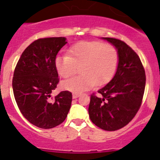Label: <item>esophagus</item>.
Instances as JSON below:
<instances>
[{
  "instance_id": "esophagus-1",
  "label": "esophagus",
  "mask_w": 160,
  "mask_h": 160,
  "mask_svg": "<svg viewBox=\"0 0 160 160\" xmlns=\"http://www.w3.org/2000/svg\"><path fill=\"white\" fill-rule=\"evenodd\" d=\"M80 96V93H76V92L72 93V98H73V99H76V98H78Z\"/></svg>"
}]
</instances>
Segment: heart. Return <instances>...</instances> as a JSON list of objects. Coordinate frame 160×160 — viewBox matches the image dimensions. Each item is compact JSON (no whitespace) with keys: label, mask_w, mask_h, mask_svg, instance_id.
Masks as SVG:
<instances>
[{"label":"heart","mask_w":160,"mask_h":160,"mask_svg":"<svg viewBox=\"0 0 160 160\" xmlns=\"http://www.w3.org/2000/svg\"><path fill=\"white\" fill-rule=\"evenodd\" d=\"M68 54L56 57L55 68L59 76L63 78L74 75L77 68H80L79 77L61 82L63 89L76 93L110 81L119 61L118 51L114 46L100 41L78 43L68 49Z\"/></svg>","instance_id":"heart-1"}]
</instances>
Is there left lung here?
I'll list each match as a JSON object with an SVG mask.
<instances>
[{
	"label": "left lung",
	"instance_id": "1",
	"mask_svg": "<svg viewBox=\"0 0 160 160\" xmlns=\"http://www.w3.org/2000/svg\"><path fill=\"white\" fill-rule=\"evenodd\" d=\"M117 49V68L114 77L98 91L101 97L91 96V120L105 131H116L135 117L142 103L146 76L139 56L123 41L102 37Z\"/></svg>",
	"mask_w": 160,
	"mask_h": 160
}]
</instances>
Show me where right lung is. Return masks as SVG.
Masks as SVG:
<instances>
[{
    "label": "right lung",
    "mask_w": 160,
    "mask_h": 160,
    "mask_svg": "<svg viewBox=\"0 0 160 160\" xmlns=\"http://www.w3.org/2000/svg\"><path fill=\"white\" fill-rule=\"evenodd\" d=\"M65 37L38 39L23 52L15 68L12 90L17 104L24 117L43 129L55 128L64 121L71 108L72 93H51L59 83L55 59Z\"/></svg>",
    "instance_id": "add662e5"
}]
</instances>
